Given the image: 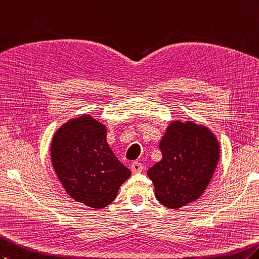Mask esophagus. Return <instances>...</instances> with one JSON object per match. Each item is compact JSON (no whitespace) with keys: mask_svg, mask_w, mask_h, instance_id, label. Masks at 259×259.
Segmentation results:
<instances>
[{"mask_svg":"<svg viewBox=\"0 0 259 259\" xmlns=\"http://www.w3.org/2000/svg\"><path fill=\"white\" fill-rule=\"evenodd\" d=\"M130 169H131V172H132V173H134V174H137V173H140V172H142V170H143V166H142V164L140 163V162L135 161V162H132V163H131V165H130Z\"/></svg>","mask_w":259,"mask_h":259,"instance_id":"obj_1","label":"esophagus"}]
</instances>
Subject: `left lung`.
Segmentation results:
<instances>
[{
  "mask_svg": "<svg viewBox=\"0 0 259 259\" xmlns=\"http://www.w3.org/2000/svg\"><path fill=\"white\" fill-rule=\"evenodd\" d=\"M159 148L162 159L148 170L157 200L167 208H180L196 201L218 165V139L204 125L172 121Z\"/></svg>",
  "mask_w": 259,
  "mask_h": 259,
  "instance_id": "left-lung-1",
  "label": "left lung"
}]
</instances>
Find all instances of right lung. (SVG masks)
Instances as JSON below:
<instances>
[{"mask_svg": "<svg viewBox=\"0 0 259 259\" xmlns=\"http://www.w3.org/2000/svg\"><path fill=\"white\" fill-rule=\"evenodd\" d=\"M107 130L93 117L83 115L63 124L53 138V166L67 194L93 208L115 200L131 172L107 142Z\"/></svg>", "mask_w": 259, "mask_h": 259, "instance_id": "add662e5", "label": "right lung"}]
</instances>
